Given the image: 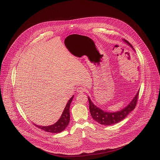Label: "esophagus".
I'll use <instances>...</instances> for the list:
<instances>
[{"mask_svg":"<svg viewBox=\"0 0 160 160\" xmlns=\"http://www.w3.org/2000/svg\"><path fill=\"white\" fill-rule=\"evenodd\" d=\"M77 92H78V93H83V92H85V88L84 87L80 86V87H78L77 88Z\"/></svg>","mask_w":160,"mask_h":160,"instance_id":"obj_1","label":"esophagus"}]
</instances>
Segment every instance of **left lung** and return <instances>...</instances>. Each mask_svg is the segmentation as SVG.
<instances>
[{
	"label": "left lung",
	"instance_id": "obj_1",
	"mask_svg": "<svg viewBox=\"0 0 160 160\" xmlns=\"http://www.w3.org/2000/svg\"><path fill=\"white\" fill-rule=\"evenodd\" d=\"M123 40L126 42L128 45H130L134 50L132 45L127 40L123 39ZM139 92V91L137 92L133 99L125 108L122 109L118 111L112 112H107L99 108L98 106L93 104V102L91 101L90 98L88 97V100L89 102V109L90 115L94 120H96L97 122L99 123L101 125H110L117 123L120 121L123 120L134 109L137 104V101H138Z\"/></svg>",
	"mask_w": 160,
	"mask_h": 160
}]
</instances>
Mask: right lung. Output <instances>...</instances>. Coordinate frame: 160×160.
I'll return each mask as SVG.
<instances>
[{
    "label": "right lung",
    "mask_w": 160,
    "mask_h": 160,
    "mask_svg": "<svg viewBox=\"0 0 160 160\" xmlns=\"http://www.w3.org/2000/svg\"><path fill=\"white\" fill-rule=\"evenodd\" d=\"M73 98H74V96H73L70 98V99L68 101L62 113L61 117L58 120V121L56 122L54 124L49 126H40L36 124H34V125L45 132H51V133H59L63 131L66 128V127L68 125V123L70 122V106Z\"/></svg>",
    "instance_id": "add662e5"
}]
</instances>
